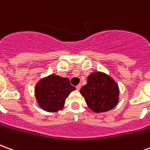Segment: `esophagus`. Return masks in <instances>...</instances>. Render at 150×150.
I'll return each mask as SVG.
<instances>
[{
  "label": "esophagus",
  "instance_id": "obj_1",
  "mask_svg": "<svg viewBox=\"0 0 150 150\" xmlns=\"http://www.w3.org/2000/svg\"><path fill=\"white\" fill-rule=\"evenodd\" d=\"M80 88H81V85L80 84H79V85H77V86H76V89H77V90H79V89H80Z\"/></svg>",
  "mask_w": 150,
  "mask_h": 150
}]
</instances>
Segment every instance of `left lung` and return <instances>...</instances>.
<instances>
[{"mask_svg": "<svg viewBox=\"0 0 150 150\" xmlns=\"http://www.w3.org/2000/svg\"><path fill=\"white\" fill-rule=\"evenodd\" d=\"M86 104L96 113L108 112L119 102L120 89L115 79L102 71L91 73L87 79V84L80 89Z\"/></svg>", "mask_w": 150, "mask_h": 150, "instance_id": "1", "label": "left lung"}]
</instances>
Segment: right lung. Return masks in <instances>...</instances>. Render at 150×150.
Returning <instances> with one entry per match:
<instances>
[{
	"label": "right lung",
	"instance_id": "1",
	"mask_svg": "<svg viewBox=\"0 0 150 150\" xmlns=\"http://www.w3.org/2000/svg\"><path fill=\"white\" fill-rule=\"evenodd\" d=\"M75 88L68 78L50 75L41 79L34 88V96L39 107L46 112H57L62 110L66 99Z\"/></svg>",
	"mask_w": 150,
	"mask_h": 150
}]
</instances>
